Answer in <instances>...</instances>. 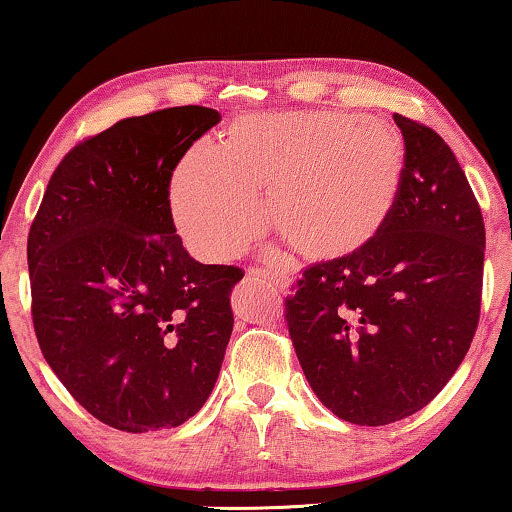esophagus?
<instances>
[{
    "instance_id": "1",
    "label": "esophagus",
    "mask_w": 512,
    "mask_h": 512,
    "mask_svg": "<svg viewBox=\"0 0 512 512\" xmlns=\"http://www.w3.org/2000/svg\"><path fill=\"white\" fill-rule=\"evenodd\" d=\"M249 275H254L256 279L258 277H263V279H268V282H272L277 286V289H282V291H289L291 286H293V277L289 275V272H277V270H261V268H254L249 272Z\"/></svg>"
}]
</instances>
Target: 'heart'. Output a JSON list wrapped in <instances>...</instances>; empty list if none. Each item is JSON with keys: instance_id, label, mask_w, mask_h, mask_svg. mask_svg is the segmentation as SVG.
Here are the masks:
<instances>
[{"instance_id": "obj_1", "label": "heart", "mask_w": 512, "mask_h": 512, "mask_svg": "<svg viewBox=\"0 0 512 512\" xmlns=\"http://www.w3.org/2000/svg\"><path fill=\"white\" fill-rule=\"evenodd\" d=\"M405 144L394 125L342 111L237 116L219 146L195 144L170 181L179 235L205 261H228L258 228L256 193L275 233L307 261L361 254L394 214Z\"/></svg>"}]
</instances>
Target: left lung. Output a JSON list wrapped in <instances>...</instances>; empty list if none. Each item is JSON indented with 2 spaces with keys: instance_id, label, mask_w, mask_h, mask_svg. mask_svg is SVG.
<instances>
[{
  "instance_id": "8db88e82",
  "label": "left lung",
  "mask_w": 512,
  "mask_h": 512,
  "mask_svg": "<svg viewBox=\"0 0 512 512\" xmlns=\"http://www.w3.org/2000/svg\"><path fill=\"white\" fill-rule=\"evenodd\" d=\"M405 177L361 254L305 270L286 324L310 387L335 417L384 426L415 415L464 361L478 328L485 223L445 139L394 114Z\"/></svg>"
}]
</instances>
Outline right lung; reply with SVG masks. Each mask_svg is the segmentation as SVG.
Instances as JSON below:
<instances>
[{
	"label": "right lung",
	"instance_id": "obj_1",
	"mask_svg": "<svg viewBox=\"0 0 512 512\" xmlns=\"http://www.w3.org/2000/svg\"><path fill=\"white\" fill-rule=\"evenodd\" d=\"M221 121L172 107L118 121L62 158L27 240L41 354L100 422L184 424L212 394L233 333V265L198 263L170 212L181 156Z\"/></svg>",
	"mask_w": 512,
	"mask_h": 512
}]
</instances>
